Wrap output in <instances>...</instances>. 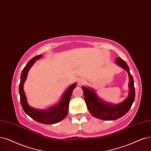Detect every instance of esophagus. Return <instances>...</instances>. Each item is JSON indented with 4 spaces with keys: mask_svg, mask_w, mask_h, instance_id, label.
<instances>
[{
    "mask_svg": "<svg viewBox=\"0 0 151 151\" xmlns=\"http://www.w3.org/2000/svg\"><path fill=\"white\" fill-rule=\"evenodd\" d=\"M86 83V81L85 79H83V78H80L78 80V82H77V84L78 86H81L83 85H84L85 83Z\"/></svg>",
    "mask_w": 151,
    "mask_h": 151,
    "instance_id": "esophagus-1",
    "label": "esophagus"
}]
</instances>
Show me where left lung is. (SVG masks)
<instances>
[{
  "instance_id": "8db88e82",
  "label": "left lung",
  "mask_w": 151,
  "mask_h": 151,
  "mask_svg": "<svg viewBox=\"0 0 151 151\" xmlns=\"http://www.w3.org/2000/svg\"><path fill=\"white\" fill-rule=\"evenodd\" d=\"M116 63L121 68L126 70L129 75V95L124 101L118 104H112L105 103L100 99L93 89L82 86L84 94L85 101L87 108L90 113L96 118L112 121L118 119L126 114L131 109L135 98V89L134 86V80L130 73L129 68L126 61L118 57L116 60Z\"/></svg>"
}]
</instances>
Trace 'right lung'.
Segmentation results:
<instances>
[{
	"label": "right lung",
	"mask_w": 151,
	"mask_h": 151,
	"mask_svg": "<svg viewBox=\"0 0 151 151\" xmlns=\"http://www.w3.org/2000/svg\"><path fill=\"white\" fill-rule=\"evenodd\" d=\"M42 55H39L32 58L22 71L19 85L20 103L25 113L33 119L45 124H53L63 120L68 114L70 99L72 92L76 87V83H75L71 85L67 89V90L63 94L62 98L57 105L45 110L36 109L30 106L27 103L25 94L24 91V84L27 79V76L30 68L34 64L35 60L40 59Z\"/></svg>",
	"instance_id": "add662e5"
}]
</instances>
